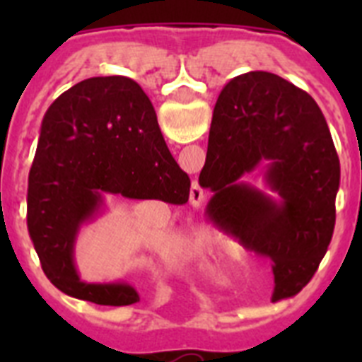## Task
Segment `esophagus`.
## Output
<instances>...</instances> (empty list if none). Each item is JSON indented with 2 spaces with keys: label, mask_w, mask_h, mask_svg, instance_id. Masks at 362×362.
<instances>
[{
  "label": "esophagus",
  "mask_w": 362,
  "mask_h": 362,
  "mask_svg": "<svg viewBox=\"0 0 362 362\" xmlns=\"http://www.w3.org/2000/svg\"><path fill=\"white\" fill-rule=\"evenodd\" d=\"M203 188H201V185L197 183V181H194L192 183V188H190V201L192 204H199L201 201H203Z\"/></svg>",
  "instance_id": "1"
}]
</instances>
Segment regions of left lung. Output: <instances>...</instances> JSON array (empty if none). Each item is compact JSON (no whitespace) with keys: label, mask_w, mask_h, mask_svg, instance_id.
<instances>
[{"label":"left lung","mask_w":362,"mask_h":362,"mask_svg":"<svg viewBox=\"0 0 362 362\" xmlns=\"http://www.w3.org/2000/svg\"><path fill=\"white\" fill-rule=\"evenodd\" d=\"M259 165L278 197L245 184ZM341 165L330 129L308 92L255 70L226 83L210 124L199 185L216 228L274 261V299L296 296L317 270L335 226Z\"/></svg>","instance_id":"8db88e82"}]
</instances>
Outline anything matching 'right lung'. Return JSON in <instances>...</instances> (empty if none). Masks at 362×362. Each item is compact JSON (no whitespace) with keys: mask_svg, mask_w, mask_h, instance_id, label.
<instances>
[{"mask_svg":"<svg viewBox=\"0 0 362 362\" xmlns=\"http://www.w3.org/2000/svg\"><path fill=\"white\" fill-rule=\"evenodd\" d=\"M185 204L190 177L179 168L148 95L124 76L88 78L49 107L28 174L27 226L41 268L66 296L95 305L139 300L129 283H85L74 263L79 228L105 197Z\"/></svg>","mask_w":362,"mask_h":362,"instance_id":"add662e5","label":"right lung"}]
</instances>
